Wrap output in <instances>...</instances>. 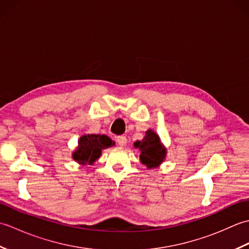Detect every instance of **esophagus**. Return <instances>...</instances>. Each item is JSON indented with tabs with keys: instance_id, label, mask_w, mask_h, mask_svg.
<instances>
[{
	"instance_id": "esophagus-1",
	"label": "esophagus",
	"mask_w": 249,
	"mask_h": 249,
	"mask_svg": "<svg viewBox=\"0 0 249 249\" xmlns=\"http://www.w3.org/2000/svg\"><path fill=\"white\" fill-rule=\"evenodd\" d=\"M126 142H127V139H126L125 136H118V137H116V143H118L120 146L125 145Z\"/></svg>"
}]
</instances>
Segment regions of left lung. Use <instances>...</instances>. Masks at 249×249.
Segmentation results:
<instances>
[{
    "label": "left lung",
    "instance_id": "8db88e82",
    "mask_svg": "<svg viewBox=\"0 0 249 249\" xmlns=\"http://www.w3.org/2000/svg\"><path fill=\"white\" fill-rule=\"evenodd\" d=\"M134 146L140 150V160L149 169L158 167L165 160L166 147L161 144L158 135L152 129L145 131L144 138L142 141H136Z\"/></svg>",
    "mask_w": 249,
    "mask_h": 249
}]
</instances>
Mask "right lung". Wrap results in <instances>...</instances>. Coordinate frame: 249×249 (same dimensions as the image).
Masks as SVG:
<instances>
[{
    "label": "right lung",
    "mask_w": 249,
    "mask_h": 249,
    "mask_svg": "<svg viewBox=\"0 0 249 249\" xmlns=\"http://www.w3.org/2000/svg\"><path fill=\"white\" fill-rule=\"evenodd\" d=\"M114 144L115 142L106 135H83L78 141V147L73 151L72 158L80 165H93L102 155V150Z\"/></svg>",
    "instance_id": "1"
}]
</instances>
